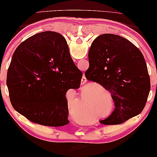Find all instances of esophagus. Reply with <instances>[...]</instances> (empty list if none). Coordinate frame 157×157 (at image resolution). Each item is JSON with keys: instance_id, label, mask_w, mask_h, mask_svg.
<instances>
[{"instance_id": "34e87169", "label": "esophagus", "mask_w": 157, "mask_h": 157, "mask_svg": "<svg viewBox=\"0 0 157 157\" xmlns=\"http://www.w3.org/2000/svg\"><path fill=\"white\" fill-rule=\"evenodd\" d=\"M86 82V78L85 77V76H83L82 79H81V83L83 84V83H85Z\"/></svg>"}]
</instances>
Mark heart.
I'll return each instance as SVG.
<instances>
[{
	"instance_id": "b5f03b06",
	"label": "heart",
	"mask_w": 157,
	"mask_h": 157,
	"mask_svg": "<svg viewBox=\"0 0 157 157\" xmlns=\"http://www.w3.org/2000/svg\"><path fill=\"white\" fill-rule=\"evenodd\" d=\"M81 104H82V103H81ZM109 107H110V105H106V108H109Z\"/></svg>"
}]
</instances>
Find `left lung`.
Instances as JSON below:
<instances>
[{
    "instance_id": "8db88e82",
    "label": "left lung",
    "mask_w": 157,
    "mask_h": 157,
    "mask_svg": "<svg viewBox=\"0 0 157 157\" xmlns=\"http://www.w3.org/2000/svg\"><path fill=\"white\" fill-rule=\"evenodd\" d=\"M88 81L110 92L115 109L104 124L123 123L139 115L150 91V78L143 54L125 38L103 34L93 42L88 52Z\"/></svg>"
}]
</instances>
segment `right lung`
<instances>
[{
  "label": "right lung",
  "mask_w": 157,
  "mask_h": 157,
  "mask_svg": "<svg viewBox=\"0 0 157 157\" xmlns=\"http://www.w3.org/2000/svg\"><path fill=\"white\" fill-rule=\"evenodd\" d=\"M83 74L75 65L65 38L46 31L22 42L13 54L7 74L10 103L35 123L69 124L66 94L80 87Z\"/></svg>",
  "instance_id": "add662e5"
}]
</instances>
